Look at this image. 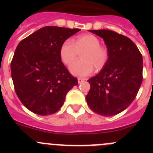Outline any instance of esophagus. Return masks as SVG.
<instances>
[{
	"instance_id": "1",
	"label": "esophagus",
	"mask_w": 153,
	"mask_h": 153,
	"mask_svg": "<svg viewBox=\"0 0 153 153\" xmlns=\"http://www.w3.org/2000/svg\"><path fill=\"white\" fill-rule=\"evenodd\" d=\"M77 80H78V83H82V82H83V81H84V80H85V79H84V78L78 77Z\"/></svg>"
}]
</instances>
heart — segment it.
<instances>
[{
    "label": "heart",
    "instance_id": "obj_1",
    "mask_svg": "<svg viewBox=\"0 0 153 153\" xmlns=\"http://www.w3.org/2000/svg\"><path fill=\"white\" fill-rule=\"evenodd\" d=\"M80 53L81 59L74 62L70 67V72L75 76H85L94 70H100L105 67L109 58L106 48L100 45L97 36L90 33L77 36L73 41L65 40L60 48V57L65 65H70Z\"/></svg>",
    "mask_w": 153,
    "mask_h": 153
}]
</instances>
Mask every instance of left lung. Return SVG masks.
<instances>
[{
	"mask_svg": "<svg viewBox=\"0 0 153 153\" xmlns=\"http://www.w3.org/2000/svg\"><path fill=\"white\" fill-rule=\"evenodd\" d=\"M104 40L107 63L89 79L90 89L86 100L94 113L111 117L123 111L134 100L143 81V56L127 36L109 30H92Z\"/></svg>",
	"mask_w": 153,
	"mask_h": 153,
	"instance_id": "left-lung-1",
	"label": "left lung"
}]
</instances>
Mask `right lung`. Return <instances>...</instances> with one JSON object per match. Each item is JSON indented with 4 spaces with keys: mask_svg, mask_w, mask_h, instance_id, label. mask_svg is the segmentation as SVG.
Instances as JSON below:
<instances>
[{
    "mask_svg": "<svg viewBox=\"0 0 153 153\" xmlns=\"http://www.w3.org/2000/svg\"><path fill=\"white\" fill-rule=\"evenodd\" d=\"M80 30L47 26L21 40L10 63L16 94L36 114H53L69 90L78 85L60 57L61 44Z\"/></svg>",
    "mask_w": 153,
    "mask_h": 153,
    "instance_id": "right-lung-1",
    "label": "right lung"
}]
</instances>
